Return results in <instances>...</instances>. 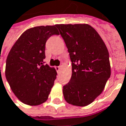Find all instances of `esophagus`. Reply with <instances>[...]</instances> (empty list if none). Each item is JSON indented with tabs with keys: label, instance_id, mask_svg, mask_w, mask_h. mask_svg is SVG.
Returning a JSON list of instances; mask_svg holds the SVG:
<instances>
[{
	"label": "esophagus",
	"instance_id": "esophagus-1",
	"mask_svg": "<svg viewBox=\"0 0 126 126\" xmlns=\"http://www.w3.org/2000/svg\"><path fill=\"white\" fill-rule=\"evenodd\" d=\"M61 69H62V66H56V69H57V71L58 72H60V70H61Z\"/></svg>",
	"mask_w": 126,
	"mask_h": 126
}]
</instances>
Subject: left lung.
<instances>
[{
	"instance_id": "8db88e82",
	"label": "left lung",
	"mask_w": 126,
	"mask_h": 126,
	"mask_svg": "<svg viewBox=\"0 0 126 126\" xmlns=\"http://www.w3.org/2000/svg\"><path fill=\"white\" fill-rule=\"evenodd\" d=\"M72 61V77L64 86L68 104L86 106L104 91L110 76L109 54L96 30L88 24L56 25Z\"/></svg>"
}]
</instances>
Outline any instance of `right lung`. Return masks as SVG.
Segmentation results:
<instances>
[{"mask_svg": "<svg viewBox=\"0 0 126 126\" xmlns=\"http://www.w3.org/2000/svg\"><path fill=\"white\" fill-rule=\"evenodd\" d=\"M59 34L56 25L32 28L20 35L10 50L5 77L23 104L38 106L47 100L57 73L44 64L45 44L52 35Z\"/></svg>", "mask_w": 126, "mask_h": 126, "instance_id": "add662e5", "label": "right lung"}]
</instances>
